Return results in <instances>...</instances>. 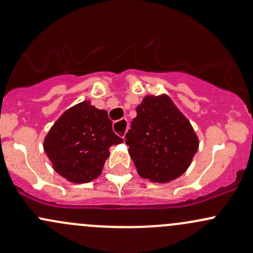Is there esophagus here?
I'll return each mask as SVG.
<instances>
[{"mask_svg":"<svg viewBox=\"0 0 253 253\" xmlns=\"http://www.w3.org/2000/svg\"><path fill=\"white\" fill-rule=\"evenodd\" d=\"M126 129H127V119L126 118L119 119V121L115 122V124H113V130H115L119 136H122L123 138H124V135H126Z\"/></svg>","mask_w":253,"mask_h":253,"instance_id":"1","label":"esophagus"}]
</instances>
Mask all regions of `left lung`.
Returning a JSON list of instances; mask_svg holds the SVG:
<instances>
[{
    "label": "left lung",
    "mask_w": 253,
    "mask_h": 253,
    "mask_svg": "<svg viewBox=\"0 0 253 253\" xmlns=\"http://www.w3.org/2000/svg\"><path fill=\"white\" fill-rule=\"evenodd\" d=\"M126 142L138 175L165 183L191 165L199 141L194 130L167 95H149L136 107Z\"/></svg>",
    "instance_id": "obj_1"
}]
</instances>
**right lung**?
<instances>
[{"instance_id": "obj_1", "label": "right lung", "mask_w": 253, "mask_h": 253, "mask_svg": "<svg viewBox=\"0 0 253 253\" xmlns=\"http://www.w3.org/2000/svg\"><path fill=\"white\" fill-rule=\"evenodd\" d=\"M121 142L123 138L113 132L107 112L83 101L54 123L43 147L59 175L73 183H85L101 173L108 149Z\"/></svg>"}]
</instances>
